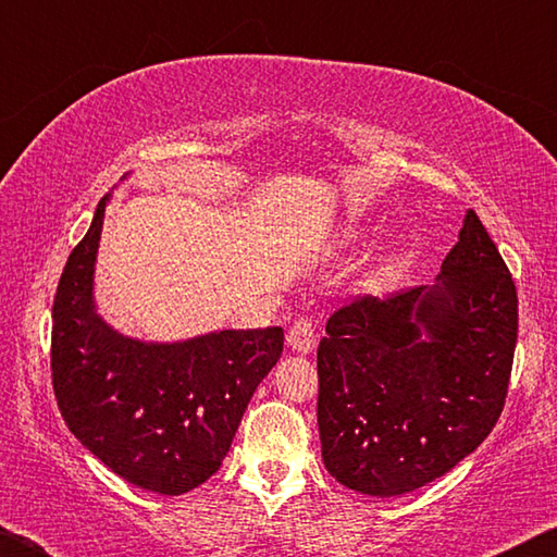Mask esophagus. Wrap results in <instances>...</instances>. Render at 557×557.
I'll use <instances>...</instances> for the list:
<instances>
[{"instance_id": "esophagus-1", "label": "esophagus", "mask_w": 557, "mask_h": 557, "mask_svg": "<svg viewBox=\"0 0 557 557\" xmlns=\"http://www.w3.org/2000/svg\"><path fill=\"white\" fill-rule=\"evenodd\" d=\"M287 346L297 354H312L317 346V334L309 319H297L287 332Z\"/></svg>"}]
</instances>
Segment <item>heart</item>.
<instances>
[{"mask_svg":"<svg viewBox=\"0 0 557 557\" xmlns=\"http://www.w3.org/2000/svg\"><path fill=\"white\" fill-rule=\"evenodd\" d=\"M379 285H381V277H373V280H371V289H375Z\"/></svg>","mask_w":557,"mask_h":557,"instance_id":"b5f03b06","label":"heart"}]
</instances>
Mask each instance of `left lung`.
<instances>
[{
    "mask_svg": "<svg viewBox=\"0 0 557 557\" xmlns=\"http://www.w3.org/2000/svg\"><path fill=\"white\" fill-rule=\"evenodd\" d=\"M518 297L474 211L432 287L358 297L319 342L324 467L369 496H400L471 455L504 410Z\"/></svg>",
    "mask_w": 557,
    "mask_h": 557,
    "instance_id": "left-lung-1",
    "label": "left lung"
}]
</instances>
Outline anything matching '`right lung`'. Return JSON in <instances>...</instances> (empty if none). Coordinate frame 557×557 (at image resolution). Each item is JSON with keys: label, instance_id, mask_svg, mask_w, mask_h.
<instances>
[{"label": "right lung", "instance_id": "add662e5", "mask_svg": "<svg viewBox=\"0 0 557 557\" xmlns=\"http://www.w3.org/2000/svg\"><path fill=\"white\" fill-rule=\"evenodd\" d=\"M108 201L102 196L55 289L53 393L65 425L102 465L147 492L178 496L219 471L285 334L223 329L154 344L115 332L92 299Z\"/></svg>", "mask_w": 557, "mask_h": 557}]
</instances>
